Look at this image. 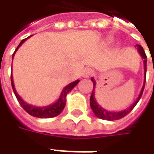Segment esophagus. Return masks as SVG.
<instances>
[{"mask_svg":"<svg viewBox=\"0 0 154 154\" xmlns=\"http://www.w3.org/2000/svg\"><path fill=\"white\" fill-rule=\"evenodd\" d=\"M93 73V70L92 68H85L83 71H82V77L84 78H88L89 76H91Z\"/></svg>","mask_w":154,"mask_h":154,"instance_id":"34e87169","label":"esophagus"}]
</instances>
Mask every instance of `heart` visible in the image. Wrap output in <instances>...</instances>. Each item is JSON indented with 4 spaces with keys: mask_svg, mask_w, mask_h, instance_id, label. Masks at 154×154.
Here are the masks:
<instances>
[{
    "mask_svg": "<svg viewBox=\"0 0 154 154\" xmlns=\"http://www.w3.org/2000/svg\"><path fill=\"white\" fill-rule=\"evenodd\" d=\"M111 41H112V38H109L108 40H107V42H108V43H110Z\"/></svg>",
    "mask_w": 154,
    "mask_h": 154,
    "instance_id": "b5f03b06",
    "label": "heart"
}]
</instances>
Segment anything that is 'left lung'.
<instances>
[{
    "label": "left lung",
    "instance_id": "obj_1",
    "mask_svg": "<svg viewBox=\"0 0 154 154\" xmlns=\"http://www.w3.org/2000/svg\"><path fill=\"white\" fill-rule=\"evenodd\" d=\"M135 47L137 48V51L140 53V56L142 57L143 59V64H144V83H143V86L140 90L139 96L137 99L134 102L128 109H122L120 111H109L107 109H103L101 105H99L98 103L97 102L96 98H95V87H96V81L94 80L93 78H91L92 83H93V90H92V95H91V98H90V105H91V108H92V111L94 113V115L96 116L97 117L100 118V119H103V120H108V121H114V120H118V119H121L122 117H124L125 116L128 115L132 109H134V107L137 104L138 101L140 100V98L142 95V92L144 90V87H145V82H146V56L145 54V51L143 50V48L139 45H135Z\"/></svg>",
    "mask_w": 154,
    "mask_h": 154
}]
</instances>
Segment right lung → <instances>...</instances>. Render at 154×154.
<instances>
[{"instance_id": "right-lung-1", "label": "right lung", "mask_w": 154, "mask_h": 154, "mask_svg": "<svg viewBox=\"0 0 154 154\" xmlns=\"http://www.w3.org/2000/svg\"><path fill=\"white\" fill-rule=\"evenodd\" d=\"M31 37V36H30ZM30 37H28L27 38H29ZM27 38L23 39L20 42V44L19 45V46L17 47V49L15 50L14 53L13 55V58L14 56V54L16 51H18V49L20 47L23 43H25V41ZM80 82V80H75L73 81L71 83H69L68 86H66L63 90L62 91V93L60 95L59 98L56 100L55 103H51L50 105H47V106H43V107H38V106H34L32 104H29L27 103L24 99H22L20 96L18 94V92L16 91L14 86V79H13V74H11V84H12V87H13V90L14 92L15 96L18 99L19 103H20V105L22 106V108L26 111L28 114H30L32 116L35 117H38V118H51V117H55L56 116H58L61 112H62L65 105H66V97H67V94L68 92H70L74 86H76L78 83Z\"/></svg>"}]
</instances>
